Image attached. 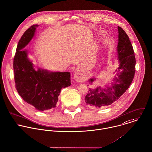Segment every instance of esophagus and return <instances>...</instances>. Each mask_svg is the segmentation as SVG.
Returning <instances> with one entry per match:
<instances>
[{"label": "esophagus", "instance_id": "esophagus-1", "mask_svg": "<svg viewBox=\"0 0 152 152\" xmlns=\"http://www.w3.org/2000/svg\"><path fill=\"white\" fill-rule=\"evenodd\" d=\"M74 78L76 82H81L83 80V77L77 70H75L74 72Z\"/></svg>", "mask_w": 152, "mask_h": 152}]
</instances>
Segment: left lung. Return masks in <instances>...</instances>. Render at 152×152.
<instances>
[{"label":"left lung","instance_id":"8db88e82","mask_svg":"<svg viewBox=\"0 0 152 152\" xmlns=\"http://www.w3.org/2000/svg\"><path fill=\"white\" fill-rule=\"evenodd\" d=\"M118 42L117 53L119 67L116 70L118 72L110 86L102 88L91 89L85 98L86 104L97 108L112 104L129 89L134 75L136 58L133 46L129 37L122 28L118 26ZM95 80L92 78L89 82L91 84Z\"/></svg>","mask_w":152,"mask_h":152}]
</instances>
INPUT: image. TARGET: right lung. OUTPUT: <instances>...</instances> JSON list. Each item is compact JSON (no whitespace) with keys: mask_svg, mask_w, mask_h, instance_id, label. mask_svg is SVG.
Returning a JSON list of instances; mask_svg holds the SVG:
<instances>
[{"mask_svg":"<svg viewBox=\"0 0 152 152\" xmlns=\"http://www.w3.org/2000/svg\"><path fill=\"white\" fill-rule=\"evenodd\" d=\"M38 25H32L18 42L13 58L14 79L16 89L21 98L38 111H43L56 107L62 88L71 85L70 73L50 72L35 70L28 58V52L22 50L35 35Z\"/></svg>","mask_w":152,"mask_h":152,"instance_id":"right-lung-1","label":"right lung"}]
</instances>
